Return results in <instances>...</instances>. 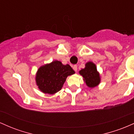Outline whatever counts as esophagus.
<instances>
[{
	"instance_id": "34e87169",
	"label": "esophagus",
	"mask_w": 134,
	"mask_h": 134,
	"mask_svg": "<svg viewBox=\"0 0 134 134\" xmlns=\"http://www.w3.org/2000/svg\"><path fill=\"white\" fill-rule=\"evenodd\" d=\"M73 69L75 70V71L77 72V66L76 65H74L73 66Z\"/></svg>"
}]
</instances>
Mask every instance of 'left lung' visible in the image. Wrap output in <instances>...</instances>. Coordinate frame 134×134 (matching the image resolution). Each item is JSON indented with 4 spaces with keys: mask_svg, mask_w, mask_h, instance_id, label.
<instances>
[{
    "mask_svg": "<svg viewBox=\"0 0 134 134\" xmlns=\"http://www.w3.org/2000/svg\"><path fill=\"white\" fill-rule=\"evenodd\" d=\"M83 80L90 88L98 86L101 82L100 74L97 70L96 65L93 62L86 63L85 67L79 72Z\"/></svg>",
    "mask_w": 134,
    "mask_h": 134,
    "instance_id": "obj_1",
    "label": "left lung"
}]
</instances>
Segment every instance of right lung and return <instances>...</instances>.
I'll use <instances>...</instances> for the list:
<instances>
[{"label":"right lung","instance_id":"1","mask_svg":"<svg viewBox=\"0 0 134 134\" xmlns=\"http://www.w3.org/2000/svg\"><path fill=\"white\" fill-rule=\"evenodd\" d=\"M74 74V70L69 64L64 65L60 61L53 60L38 69L35 81L43 93L54 94L61 90L67 77Z\"/></svg>","mask_w":134,"mask_h":134}]
</instances>
